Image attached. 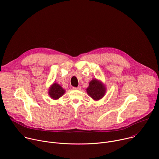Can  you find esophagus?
Here are the masks:
<instances>
[{"label":"esophagus","instance_id":"esophagus-1","mask_svg":"<svg viewBox=\"0 0 159 159\" xmlns=\"http://www.w3.org/2000/svg\"><path fill=\"white\" fill-rule=\"evenodd\" d=\"M73 89H77V90H80L81 89V87L80 86H79V87H73Z\"/></svg>","mask_w":159,"mask_h":159}]
</instances>
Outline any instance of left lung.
Returning <instances> with one entry per match:
<instances>
[{
    "label": "left lung",
    "mask_w": 159,
    "mask_h": 159,
    "mask_svg": "<svg viewBox=\"0 0 159 159\" xmlns=\"http://www.w3.org/2000/svg\"><path fill=\"white\" fill-rule=\"evenodd\" d=\"M106 92L104 86L96 79H93L89 83V86L87 89V94L94 100L101 99Z\"/></svg>",
    "instance_id": "obj_1"
}]
</instances>
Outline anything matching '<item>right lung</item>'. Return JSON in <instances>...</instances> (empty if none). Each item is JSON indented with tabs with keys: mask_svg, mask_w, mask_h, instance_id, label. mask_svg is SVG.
Masks as SVG:
<instances>
[{
	"mask_svg": "<svg viewBox=\"0 0 159 159\" xmlns=\"http://www.w3.org/2000/svg\"><path fill=\"white\" fill-rule=\"evenodd\" d=\"M65 93V90L57 83H54L49 90V95L53 99L60 98Z\"/></svg>",
	"mask_w": 159,
	"mask_h": 159,
	"instance_id": "obj_1",
	"label": "right lung"
}]
</instances>
